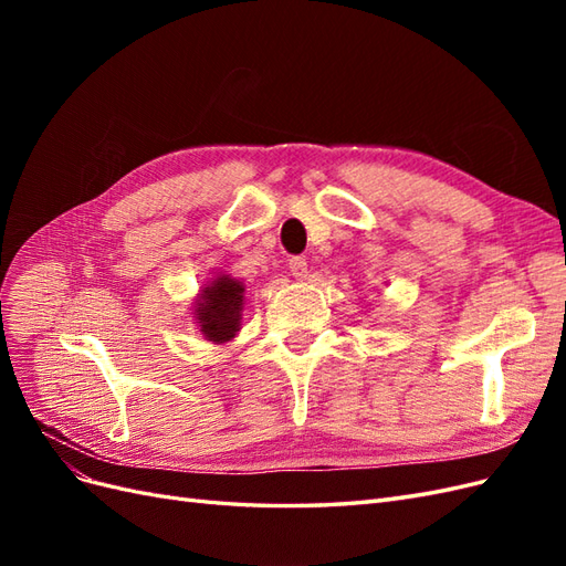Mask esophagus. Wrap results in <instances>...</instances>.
<instances>
[{
  "instance_id": "obj_1",
  "label": "esophagus",
  "mask_w": 566,
  "mask_h": 566,
  "mask_svg": "<svg viewBox=\"0 0 566 566\" xmlns=\"http://www.w3.org/2000/svg\"><path fill=\"white\" fill-rule=\"evenodd\" d=\"M290 273H293L297 281H304L306 276H310V269H306L304 256H293V260H290Z\"/></svg>"
}]
</instances>
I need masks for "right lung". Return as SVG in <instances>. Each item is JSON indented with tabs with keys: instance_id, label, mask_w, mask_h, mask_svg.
<instances>
[{
	"instance_id": "1",
	"label": "right lung",
	"mask_w": 566,
	"mask_h": 566,
	"mask_svg": "<svg viewBox=\"0 0 566 566\" xmlns=\"http://www.w3.org/2000/svg\"><path fill=\"white\" fill-rule=\"evenodd\" d=\"M245 312V283L233 279L231 273L217 271L214 276L202 285L193 302V323L202 337L212 345H227L243 325Z\"/></svg>"
}]
</instances>
